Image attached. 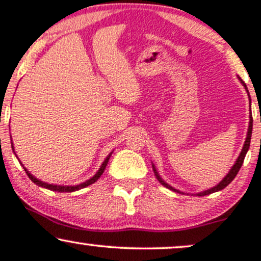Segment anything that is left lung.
I'll list each match as a JSON object with an SVG mask.
<instances>
[{"mask_svg":"<svg viewBox=\"0 0 261 261\" xmlns=\"http://www.w3.org/2000/svg\"><path fill=\"white\" fill-rule=\"evenodd\" d=\"M238 79H239V81H241V83H242V85L244 86L245 91L248 92V88H247V86H245V83L243 82V81L241 80V77H238ZM248 94H249V92H248ZM249 100H250V99H249ZM251 131H253V118H251V115H250V116H249V126H248V133H247V137H245V141H244L243 148H242L241 153H239L238 158H237L236 163L233 164V167H232V168H230V169H229V172L227 173V175L224 176V178L222 179V180H221L220 182H218L217 185H215L214 188H211V189H207V190H205V191H201V193H196V194H193V195H196V196H205V195H208V194L216 193V191H220V190H222V189L226 188L227 185H228L229 182L232 181L233 179L236 178V175L238 174L239 169H241L242 164H243V162H244V158H245V154H247L248 149H249V146H250V139H251ZM152 168H153V172H154V175H155V178L158 179V181H160L161 184L163 185V187L168 188L169 190L176 191V193L184 194V193H182V191H179L178 189H174V188H173V187H170V185L168 184V182H166V181H164L163 179L161 178V175L158 174V172H157V169H155L154 164H152Z\"/></svg>","mask_w":261,"mask_h":261,"instance_id":"1","label":"left lung"}]
</instances>
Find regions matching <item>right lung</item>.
<instances>
[{"mask_svg":"<svg viewBox=\"0 0 261 261\" xmlns=\"http://www.w3.org/2000/svg\"><path fill=\"white\" fill-rule=\"evenodd\" d=\"M11 139H12V137H11ZM11 143H12V151H13L14 154H16V151H14L13 142H11ZM112 153H113V152H110V153L108 154V157L106 158V160H104L103 163H101L100 168L98 169V172L95 173V174L93 175L91 179H88V180L81 182V184H77V185H58V184H49V182H45V181H43V180H39V179L35 178V176L33 175L32 173L28 172V169H27L25 167L23 166L22 163H20V162H19V163L22 164V167H23V168H24L27 175L29 176V179H31V180H32L33 182H34V184H37L38 187H41V188H45V189H49V190H53V191H58V193H72V191H77V190H80V189H83V188L88 187V185H91V184H93V182L97 181L98 179L100 178V175L104 173V169H106V167H107L108 162H109V158H110V155H112ZM16 157H17V154H16ZM17 160H18V157H17ZM18 161H19V160H18Z\"/></svg>","mask_w":261,"mask_h":261,"instance_id":"obj_1","label":"right lung"}]
</instances>
